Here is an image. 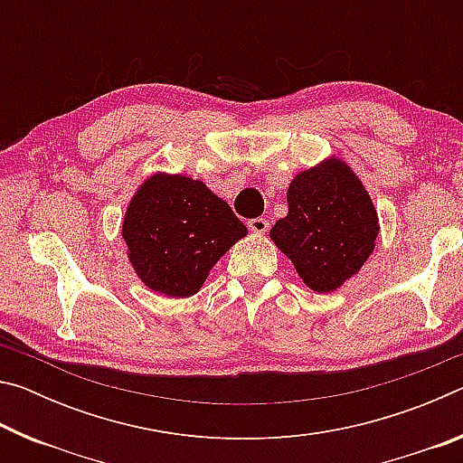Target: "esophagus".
<instances>
[{"mask_svg":"<svg viewBox=\"0 0 463 463\" xmlns=\"http://www.w3.org/2000/svg\"><path fill=\"white\" fill-rule=\"evenodd\" d=\"M249 229L257 234H265L269 231V221H265V218H253V221H249Z\"/></svg>","mask_w":463,"mask_h":463,"instance_id":"1","label":"esophagus"}]
</instances>
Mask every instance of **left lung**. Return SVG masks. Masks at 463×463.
<instances>
[{"label":"left lung","mask_w":463,"mask_h":463,"mask_svg":"<svg viewBox=\"0 0 463 463\" xmlns=\"http://www.w3.org/2000/svg\"><path fill=\"white\" fill-rule=\"evenodd\" d=\"M288 214L269 239L292 261L304 286L331 294L362 271L380 234L378 210L354 167L328 155L288 185Z\"/></svg>","instance_id":"left-lung-1"}]
</instances>
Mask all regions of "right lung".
Segmentation results:
<instances>
[{
  "label": "right lung",
  "mask_w": 463,
  "mask_h": 463,
  "mask_svg": "<svg viewBox=\"0 0 463 463\" xmlns=\"http://www.w3.org/2000/svg\"><path fill=\"white\" fill-rule=\"evenodd\" d=\"M249 231L229 202L202 179L155 171L122 218V239L137 278L155 294H198L218 260Z\"/></svg>",
  "instance_id": "obj_1"
}]
</instances>
